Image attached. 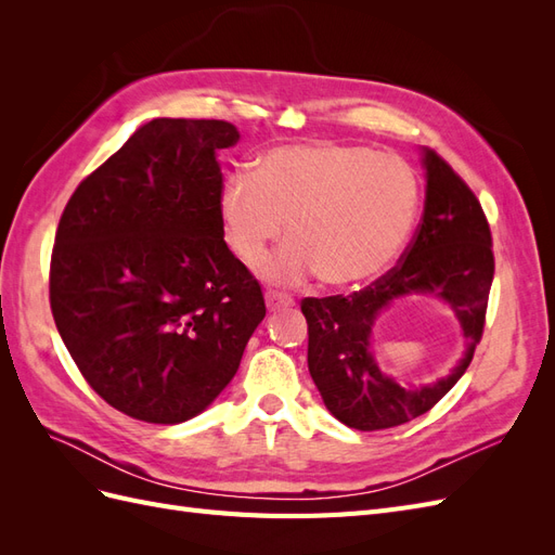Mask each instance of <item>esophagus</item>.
<instances>
[{
	"instance_id": "34e87169",
	"label": "esophagus",
	"mask_w": 555,
	"mask_h": 555,
	"mask_svg": "<svg viewBox=\"0 0 555 555\" xmlns=\"http://www.w3.org/2000/svg\"><path fill=\"white\" fill-rule=\"evenodd\" d=\"M266 306L268 310H280V308H289L294 306V298L289 294H282L275 289H268L266 292Z\"/></svg>"
}]
</instances>
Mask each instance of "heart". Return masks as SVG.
<instances>
[{
    "instance_id": "obj_1",
    "label": "heart",
    "mask_w": 555,
    "mask_h": 555,
    "mask_svg": "<svg viewBox=\"0 0 555 555\" xmlns=\"http://www.w3.org/2000/svg\"><path fill=\"white\" fill-rule=\"evenodd\" d=\"M422 188L402 157L365 145L298 143L268 150L247 176L220 194L229 249L259 266L287 222L289 243L268 263V278L294 282L317 273L331 287L371 280L405 245Z\"/></svg>"
}]
</instances>
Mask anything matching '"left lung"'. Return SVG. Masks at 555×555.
<instances>
[{
  "mask_svg": "<svg viewBox=\"0 0 555 555\" xmlns=\"http://www.w3.org/2000/svg\"><path fill=\"white\" fill-rule=\"evenodd\" d=\"M424 166L422 222L391 271L349 296L300 300L308 322L310 375L328 412L357 430L393 428L438 405L467 371L483 335L495 273L489 220L475 192L435 150H424ZM412 293L447 299L468 343L449 378L418 390L386 378L370 354L374 319L393 299Z\"/></svg>",
  "mask_w": 555,
  "mask_h": 555,
  "instance_id": "left-lung-1",
  "label": "left lung"
}]
</instances>
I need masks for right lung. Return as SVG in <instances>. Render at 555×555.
Segmentation results:
<instances>
[{
    "instance_id": "right-lung-1",
    "label": "right lung",
    "mask_w": 555,
    "mask_h": 555,
    "mask_svg": "<svg viewBox=\"0 0 555 555\" xmlns=\"http://www.w3.org/2000/svg\"><path fill=\"white\" fill-rule=\"evenodd\" d=\"M224 120L157 117L82 180L50 257V310L80 375L147 424L204 412L266 317L220 222Z\"/></svg>"
}]
</instances>
